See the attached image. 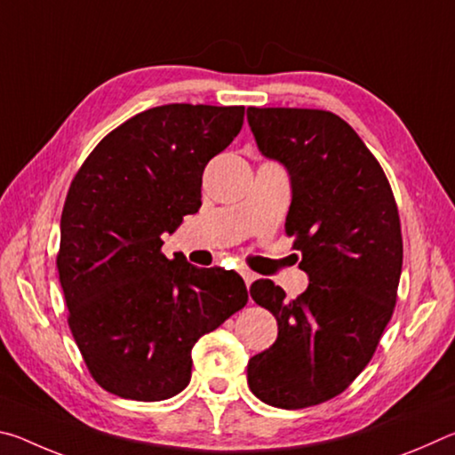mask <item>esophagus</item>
<instances>
[{
    "label": "esophagus",
    "instance_id": "esophagus-1",
    "mask_svg": "<svg viewBox=\"0 0 455 455\" xmlns=\"http://www.w3.org/2000/svg\"><path fill=\"white\" fill-rule=\"evenodd\" d=\"M241 275H243V279H244V284H246V287H251V283L257 279V275L252 273V271H249V268H243Z\"/></svg>",
    "mask_w": 455,
    "mask_h": 455
}]
</instances>
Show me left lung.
<instances>
[{"label":"left lung","instance_id":"1","mask_svg":"<svg viewBox=\"0 0 455 455\" xmlns=\"http://www.w3.org/2000/svg\"><path fill=\"white\" fill-rule=\"evenodd\" d=\"M246 118L259 150L291 174L284 233L309 275L292 301L273 281L251 284L279 337L249 361L246 377L260 402L303 410L343 394L371 361L395 309L402 225L381 164L337 114L251 106Z\"/></svg>","mask_w":455,"mask_h":455}]
</instances>
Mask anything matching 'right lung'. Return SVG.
<instances>
[{"instance_id":"right-lung-1","label":"right lung","mask_w":455,"mask_h":455,"mask_svg":"<svg viewBox=\"0 0 455 455\" xmlns=\"http://www.w3.org/2000/svg\"><path fill=\"white\" fill-rule=\"evenodd\" d=\"M243 122L244 106L150 108L104 136L74 176L56 267L84 363L114 395L180 394L195 343L249 301L235 271L166 259L160 238L198 209L204 166Z\"/></svg>"}]
</instances>
